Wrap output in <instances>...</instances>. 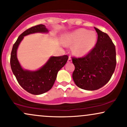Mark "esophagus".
I'll return each mask as SVG.
<instances>
[{
    "label": "esophagus",
    "mask_w": 127,
    "mask_h": 127,
    "mask_svg": "<svg viewBox=\"0 0 127 127\" xmlns=\"http://www.w3.org/2000/svg\"><path fill=\"white\" fill-rule=\"evenodd\" d=\"M68 63H71L72 62V59H71V57H68Z\"/></svg>",
    "instance_id": "obj_1"
}]
</instances>
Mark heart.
Here are the masks:
<instances>
[{
  "label": "heart",
  "instance_id": "obj_1",
  "mask_svg": "<svg viewBox=\"0 0 127 127\" xmlns=\"http://www.w3.org/2000/svg\"><path fill=\"white\" fill-rule=\"evenodd\" d=\"M97 42V34L94 32L84 29L75 30L66 37L65 43L74 45L73 51L75 54L82 56L94 48Z\"/></svg>",
  "mask_w": 127,
  "mask_h": 127
}]
</instances>
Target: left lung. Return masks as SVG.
Segmentation results:
<instances>
[{"label":"left lung","mask_w":127,"mask_h":127,"mask_svg":"<svg viewBox=\"0 0 127 127\" xmlns=\"http://www.w3.org/2000/svg\"><path fill=\"white\" fill-rule=\"evenodd\" d=\"M95 28L98 34L95 46L82 57H72L75 68L73 79L79 88L93 91L105 85L111 78L116 64V49L106 33Z\"/></svg>","instance_id":"left-lung-1"}]
</instances>
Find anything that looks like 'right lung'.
<instances>
[{"label":"right lung","instance_id":"obj_1","mask_svg":"<svg viewBox=\"0 0 127 127\" xmlns=\"http://www.w3.org/2000/svg\"><path fill=\"white\" fill-rule=\"evenodd\" d=\"M48 32L43 24L33 26L23 32L13 45L10 64L12 71L18 84L30 94L39 95L50 90L54 84L57 73L65 64L68 57L67 55L51 57L42 67L37 71L26 70L22 68L17 57V50L24 36L32 33Z\"/></svg>","mask_w":127,"mask_h":127}]
</instances>
